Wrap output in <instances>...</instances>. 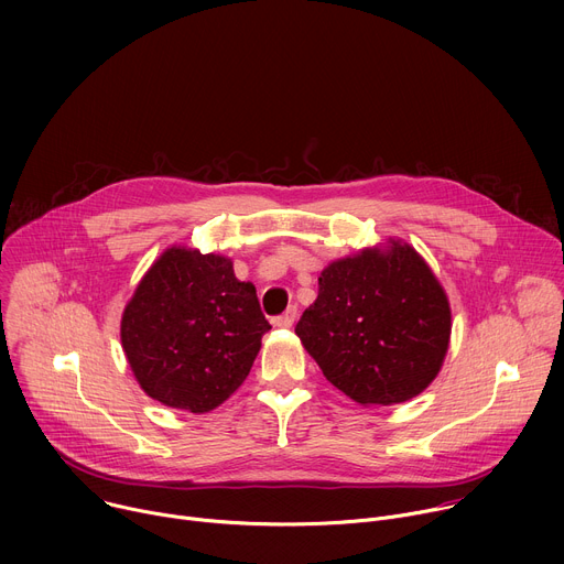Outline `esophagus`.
Listing matches in <instances>:
<instances>
[{"label": "esophagus", "mask_w": 564, "mask_h": 564, "mask_svg": "<svg viewBox=\"0 0 564 564\" xmlns=\"http://www.w3.org/2000/svg\"><path fill=\"white\" fill-rule=\"evenodd\" d=\"M294 321H296V307L290 305L281 316H276V318L272 321V324H274L276 328H292Z\"/></svg>", "instance_id": "34e87169"}]
</instances>
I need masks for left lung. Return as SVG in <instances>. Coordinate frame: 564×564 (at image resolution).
<instances>
[{
  "mask_svg": "<svg viewBox=\"0 0 564 564\" xmlns=\"http://www.w3.org/2000/svg\"><path fill=\"white\" fill-rule=\"evenodd\" d=\"M451 303L424 257L401 238L328 263L296 337L326 379L361 406L424 392L451 341Z\"/></svg>",
  "mask_w": 564,
  "mask_h": 564,
  "instance_id": "obj_1",
  "label": "left lung"
}]
</instances>
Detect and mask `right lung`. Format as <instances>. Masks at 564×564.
<instances>
[{
    "mask_svg": "<svg viewBox=\"0 0 564 564\" xmlns=\"http://www.w3.org/2000/svg\"><path fill=\"white\" fill-rule=\"evenodd\" d=\"M268 330L257 288L236 279L231 259L172 246L127 301L120 341L151 399L203 415L246 381Z\"/></svg>",
    "mask_w": 564,
    "mask_h": 564,
    "instance_id": "obj_1",
    "label": "right lung"
}]
</instances>
